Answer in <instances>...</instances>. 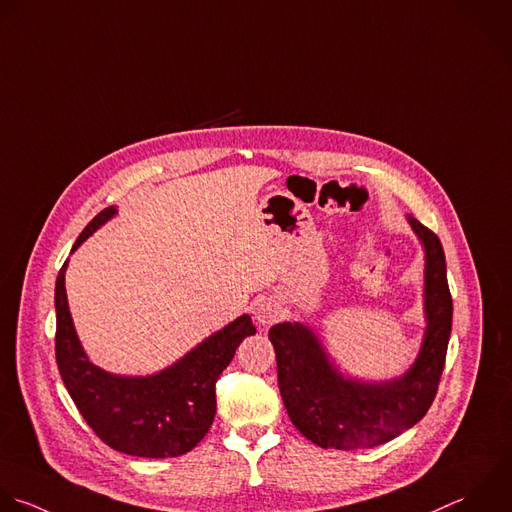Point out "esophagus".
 <instances>
[{
	"label": "esophagus",
	"instance_id": "esophagus-1",
	"mask_svg": "<svg viewBox=\"0 0 512 512\" xmlns=\"http://www.w3.org/2000/svg\"><path fill=\"white\" fill-rule=\"evenodd\" d=\"M281 307L277 301L273 299H265L261 301L257 307H255V321L261 325V327H269L273 323H277L281 319Z\"/></svg>",
	"mask_w": 512,
	"mask_h": 512
}]
</instances>
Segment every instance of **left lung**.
<instances>
[{
    "label": "left lung",
    "mask_w": 512,
    "mask_h": 512,
    "mask_svg": "<svg viewBox=\"0 0 512 512\" xmlns=\"http://www.w3.org/2000/svg\"><path fill=\"white\" fill-rule=\"evenodd\" d=\"M409 223L427 253L429 325L421 355L405 377L383 385L345 381L303 325L279 323L269 331L289 419L303 437L323 449L355 451L387 443L417 425L437 397L453 327V297L439 237L415 217H409Z\"/></svg>",
    "instance_id": "obj_1"
}]
</instances>
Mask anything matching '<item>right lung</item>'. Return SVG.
I'll list each match as a JSON object with an SVG mask.
<instances>
[{"label": "right lung", "instance_id": "right-lung-1", "mask_svg": "<svg viewBox=\"0 0 512 512\" xmlns=\"http://www.w3.org/2000/svg\"><path fill=\"white\" fill-rule=\"evenodd\" d=\"M113 213V207L99 211L71 251ZM65 267L67 261L55 281V359L81 417L113 451L145 459L189 453L213 425L219 375L241 341L257 333L251 317H239L159 375L115 377L91 365L77 341L65 297Z\"/></svg>", "mask_w": 512, "mask_h": 512}]
</instances>
